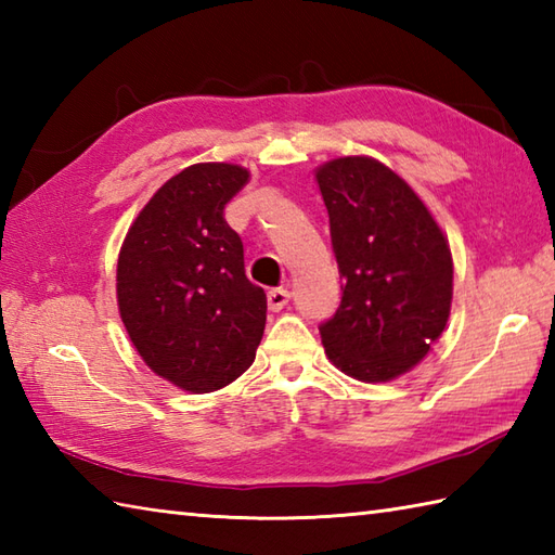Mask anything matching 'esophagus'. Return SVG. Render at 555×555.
I'll return each mask as SVG.
<instances>
[{
	"label": "esophagus",
	"instance_id": "1",
	"mask_svg": "<svg viewBox=\"0 0 555 555\" xmlns=\"http://www.w3.org/2000/svg\"><path fill=\"white\" fill-rule=\"evenodd\" d=\"M291 300V293L286 288H274L267 293V302H269V310L271 312H281L288 305Z\"/></svg>",
	"mask_w": 555,
	"mask_h": 555
}]
</instances>
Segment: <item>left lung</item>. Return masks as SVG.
Masks as SVG:
<instances>
[{"label":"left lung","instance_id":"obj_1","mask_svg":"<svg viewBox=\"0 0 555 555\" xmlns=\"http://www.w3.org/2000/svg\"><path fill=\"white\" fill-rule=\"evenodd\" d=\"M314 179L344 279L338 310L320 326L326 358L358 382H391L443 334L451 245L422 197L379 159H328Z\"/></svg>","mask_w":555,"mask_h":555}]
</instances>
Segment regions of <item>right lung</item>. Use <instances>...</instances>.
Listing matches in <instances>:
<instances>
[{
    "mask_svg": "<svg viewBox=\"0 0 555 555\" xmlns=\"http://www.w3.org/2000/svg\"><path fill=\"white\" fill-rule=\"evenodd\" d=\"M250 181L238 164L199 162L140 209L116 262V302L138 356L188 393L250 367L267 322L264 291L245 276L223 207Z\"/></svg>",
    "mask_w": 555,
    "mask_h": 555,
    "instance_id": "obj_1",
    "label": "right lung"
}]
</instances>
